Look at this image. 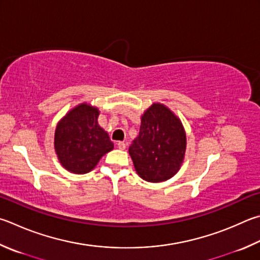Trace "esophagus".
<instances>
[{"label":"esophagus","instance_id":"esophagus-1","mask_svg":"<svg viewBox=\"0 0 260 260\" xmlns=\"http://www.w3.org/2000/svg\"><path fill=\"white\" fill-rule=\"evenodd\" d=\"M117 145H118V148H119L120 150H124L125 148H126V142H124V141H120V142H118L117 143Z\"/></svg>","mask_w":260,"mask_h":260}]
</instances>
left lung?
Returning <instances> with one entry per match:
<instances>
[{
    "label": "left lung",
    "instance_id": "left-lung-1",
    "mask_svg": "<svg viewBox=\"0 0 260 260\" xmlns=\"http://www.w3.org/2000/svg\"><path fill=\"white\" fill-rule=\"evenodd\" d=\"M186 149L182 121L161 103H153L141 118L139 136L128 152L144 181H167L179 171Z\"/></svg>",
    "mask_w": 260,
    "mask_h": 260
}]
</instances>
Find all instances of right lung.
Returning a JSON list of instances; mask_svg holds the SVG:
<instances>
[{
    "label": "right lung",
    "mask_w": 260,
    "mask_h": 260,
    "mask_svg": "<svg viewBox=\"0 0 260 260\" xmlns=\"http://www.w3.org/2000/svg\"><path fill=\"white\" fill-rule=\"evenodd\" d=\"M99 109L81 103L55 128L54 149L60 164L74 174L91 172L102 155L114 149L107 132L99 125Z\"/></svg>",
    "instance_id": "obj_1"
}]
</instances>
